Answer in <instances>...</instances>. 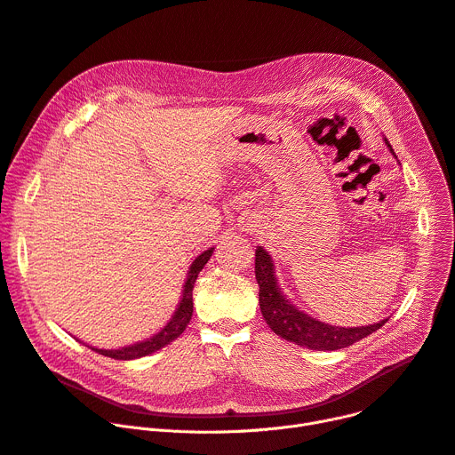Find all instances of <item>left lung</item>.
I'll return each mask as SVG.
<instances>
[{"instance_id": "obj_1", "label": "left lung", "mask_w": 455, "mask_h": 455, "mask_svg": "<svg viewBox=\"0 0 455 455\" xmlns=\"http://www.w3.org/2000/svg\"><path fill=\"white\" fill-rule=\"evenodd\" d=\"M387 147L391 148L389 143ZM255 279L259 283V303L266 323L270 325V329L277 336L308 347L312 351L343 349V347H349L360 341L362 338L379 331L387 322V319H382L380 323L375 325L343 329L322 323L317 322V319L299 312L296 307L284 299L275 281L272 257L260 246L255 250Z\"/></svg>"}]
</instances>
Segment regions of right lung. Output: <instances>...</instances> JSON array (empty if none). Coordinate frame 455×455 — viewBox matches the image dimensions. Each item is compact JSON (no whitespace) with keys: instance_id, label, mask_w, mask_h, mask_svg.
I'll use <instances>...</instances> for the list:
<instances>
[{"instance_id":"right-lung-1","label":"right lung","mask_w":455,"mask_h":455,"mask_svg":"<svg viewBox=\"0 0 455 455\" xmlns=\"http://www.w3.org/2000/svg\"><path fill=\"white\" fill-rule=\"evenodd\" d=\"M212 253V248L204 251L202 255L196 257V260L193 262L189 275H187V283L183 286V296L180 301L178 310L174 312L172 319L167 323L165 329L159 331L157 334H154L152 338H148L147 341H140V343H133L130 347H123V349H116V351H106V349H93L102 356H108V358H116V360H136L147 355H152L156 351L162 349V347L169 345L171 341H174L187 327V323L191 322V315H193V288L196 283L198 274L202 272V268L205 266V262L209 260Z\"/></svg>"}]
</instances>
